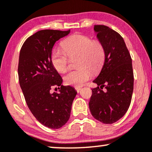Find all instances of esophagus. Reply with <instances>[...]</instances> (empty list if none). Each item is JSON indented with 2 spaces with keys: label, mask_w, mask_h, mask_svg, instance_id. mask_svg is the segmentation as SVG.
Masks as SVG:
<instances>
[{
  "label": "esophagus",
  "mask_w": 152,
  "mask_h": 152,
  "mask_svg": "<svg viewBox=\"0 0 152 152\" xmlns=\"http://www.w3.org/2000/svg\"><path fill=\"white\" fill-rule=\"evenodd\" d=\"M75 89L76 90V91H77L78 93H79L80 91L81 90V88H79V87H76V88H75Z\"/></svg>",
  "instance_id": "34e87169"
}]
</instances>
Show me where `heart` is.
Returning <instances> with one entry per match:
<instances>
[{
  "mask_svg": "<svg viewBox=\"0 0 152 152\" xmlns=\"http://www.w3.org/2000/svg\"><path fill=\"white\" fill-rule=\"evenodd\" d=\"M63 50L56 48L51 52L50 59L56 70L64 73L68 70L70 59L77 57L76 66L78 69L71 71L64 78L66 84L81 86L100 70L105 59L104 44L99 40H92L83 34H74L61 43Z\"/></svg>",
  "mask_w": 152,
  "mask_h": 152,
  "instance_id": "1",
  "label": "heart"
}]
</instances>
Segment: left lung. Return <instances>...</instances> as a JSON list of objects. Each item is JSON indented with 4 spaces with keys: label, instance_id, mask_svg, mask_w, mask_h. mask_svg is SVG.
<instances>
[{
    "label": "left lung",
    "instance_id": "8db88e82",
    "mask_svg": "<svg viewBox=\"0 0 152 152\" xmlns=\"http://www.w3.org/2000/svg\"><path fill=\"white\" fill-rule=\"evenodd\" d=\"M106 56L100 74L94 83L89 109L92 116L104 124H113L126 113L134 89L132 61L124 38L108 26L95 25ZM104 89H103V88Z\"/></svg>",
    "mask_w": 152,
    "mask_h": 152
}]
</instances>
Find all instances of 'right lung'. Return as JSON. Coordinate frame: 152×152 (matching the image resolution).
Wrapping results in <instances>:
<instances>
[{
    "instance_id": "add662e5",
    "label": "right lung",
    "mask_w": 152,
    "mask_h": 152,
    "mask_svg": "<svg viewBox=\"0 0 152 152\" xmlns=\"http://www.w3.org/2000/svg\"><path fill=\"white\" fill-rule=\"evenodd\" d=\"M70 30H41L26 40L18 61V80L26 102L36 119L50 129H59L70 118L77 92L61 85V76L51 63L52 49L57 41ZM52 86H60L58 93H50Z\"/></svg>"
}]
</instances>
